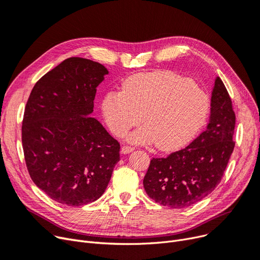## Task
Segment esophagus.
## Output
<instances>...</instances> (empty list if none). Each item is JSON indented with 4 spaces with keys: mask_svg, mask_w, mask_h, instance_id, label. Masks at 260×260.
Instances as JSON below:
<instances>
[{
    "mask_svg": "<svg viewBox=\"0 0 260 260\" xmlns=\"http://www.w3.org/2000/svg\"><path fill=\"white\" fill-rule=\"evenodd\" d=\"M135 149V148L134 147H131V146H122L121 147V153H130V152H132L133 150Z\"/></svg>",
    "mask_w": 260,
    "mask_h": 260,
    "instance_id": "34e87169",
    "label": "esophagus"
}]
</instances>
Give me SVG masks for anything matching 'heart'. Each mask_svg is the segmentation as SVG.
<instances>
[{"instance_id":"1","label":"heart","mask_w":260,"mask_h":260,"mask_svg":"<svg viewBox=\"0 0 260 260\" xmlns=\"http://www.w3.org/2000/svg\"><path fill=\"white\" fill-rule=\"evenodd\" d=\"M209 110L211 102L203 90L170 72L137 74L125 80L121 91H110L103 101L106 122L116 137L125 135L143 117L146 125L129 140L156 142L164 151L187 145L204 126Z\"/></svg>"}]
</instances>
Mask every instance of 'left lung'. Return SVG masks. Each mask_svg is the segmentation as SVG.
<instances>
[{
    "mask_svg": "<svg viewBox=\"0 0 260 260\" xmlns=\"http://www.w3.org/2000/svg\"><path fill=\"white\" fill-rule=\"evenodd\" d=\"M207 128L188 146L167 157H153L144 188L160 205L183 208L202 200L220 183L234 150L236 116L230 94L220 77L212 95Z\"/></svg>",
    "mask_w": 260,
    "mask_h": 260,
    "instance_id": "obj_1",
    "label": "left lung"
}]
</instances>
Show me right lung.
<instances>
[{"mask_svg":"<svg viewBox=\"0 0 260 260\" xmlns=\"http://www.w3.org/2000/svg\"><path fill=\"white\" fill-rule=\"evenodd\" d=\"M107 69L72 57L36 82L22 121V145L32 182L54 201L80 206L105 192L119 160V143L93 112Z\"/></svg>","mask_w":260,"mask_h":260,"instance_id":"1","label":"right lung"}]
</instances>
